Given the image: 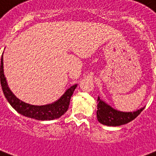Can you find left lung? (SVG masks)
Masks as SVG:
<instances>
[{"instance_id":"obj_1","label":"left lung","mask_w":156,"mask_h":156,"mask_svg":"<svg viewBox=\"0 0 156 156\" xmlns=\"http://www.w3.org/2000/svg\"><path fill=\"white\" fill-rule=\"evenodd\" d=\"M97 119L100 123L107 126H120L129 123L138 116L144 108L134 112H120L114 110L98 97L97 99Z\"/></svg>"}]
</instances>
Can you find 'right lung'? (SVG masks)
<instances>
[{"instance_id": "1", "label": "right lung", "mask_w": 156, "mask_h": 156, "mask_svg": "<svg viewBox=\"0 0 156 156\" xmlns=\"http://www.w3.org/2000/svg\"><path fill=\"white\" fill-rule=\"evenodd\" d=\"M0 78L1 85L5 97L9 101L10 105L18 113H20V115L35 119L37 120H52L58 119L64 115L69 109L70 98L73 95V91L77 87V84L69 87L62 97L57 101L52 104L46 105H33L27 104L25 102L18 99L8 87L4 75V69H3V56H2V61H1Z\"/></svg>"}]
</instances>
